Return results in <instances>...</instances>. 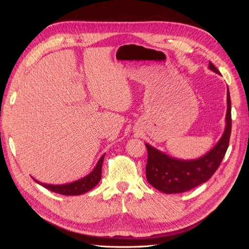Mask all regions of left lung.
Listing matches in <instances>:
<instances>
[{"label": "left lung", "mask_w": 249, "mask_h": 249, "mask_svg": "<svg viewBox=\"0 0 249 249\" xmlns=\"http://www.w3.org/2000/svg\"><path fill=\"white\" fill-rule=\"evenodd\" d=\"M209 69L220 73L212 62ZM228 110L225 116V130L220 140L208 154L195 160H178L164 154L145 143L147 148V182L161 192L182 193L206 183L214 175L227 153L231 132V96L228 88Z\"/></svg>", "instance_id": "obj_1"}]
</instances>
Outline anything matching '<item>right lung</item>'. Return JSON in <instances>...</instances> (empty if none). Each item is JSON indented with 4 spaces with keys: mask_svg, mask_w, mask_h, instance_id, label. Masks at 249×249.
Listing matches in <instances>:
<instances>
[{
    "mask_svg": "<svg viewBox=\"0 0 249 249\" xmlns=\"http://www.w3.org/2000/svg\"><path fill=\"white\" fill-rule=\"evenodd\" d=\"M105 155L101 157V159L97 162L96 166L94 169L89 173L88 176L85 178H83L81 179L76 180V182H72L70 184H64V185H50V184H42L38 180H36L33 178L36 183H38L39 185L43 186L47 189L59 193L62 195H80V194H84L88 191L92 189L93 187H95L102 178V165L104 161Z\"/></svg>",
    "mask_w": 249,
    "mask_h": 249,
    "instance_id": "1",
    "label": "right lung"
}]
</instances>
